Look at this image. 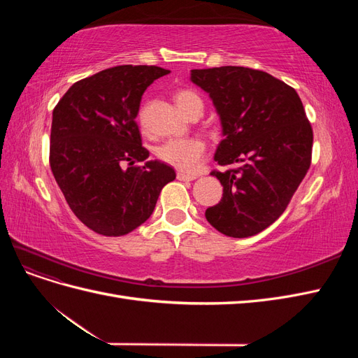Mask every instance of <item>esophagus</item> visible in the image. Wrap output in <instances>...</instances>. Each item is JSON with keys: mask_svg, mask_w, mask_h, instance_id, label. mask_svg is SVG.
Instances as JSON below:
<instances>
[{"mask_svg": "<svg viewBox=\"0 0 358 358\" xmlns=\"http://www.w3.org/2000/svg\"><path fill=\"white\" fill-rule=\"evenodd\" d=\"M176 178L179 179V180H194L197 178V175H191V173H183V171H178V175H176Z\"/></svg>", "mask_w": 358, "mask_h": 358, "instance_id": "34e87169", "label": "esophagus"}]
</instances>
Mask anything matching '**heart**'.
I'll return each instance as SVG.
<instances>
[{"label":"heart","mask_w":358,"mask_h":358,"mask_svg":"<svg viewBox=\"0 0 358 358\" xmlns=\"http://www.w3.org/2000/svg\"><path fill=\"white\" fill-rule=\"evenodd\" d=\"M176 103L179 109L188 115L196 106L203 107L200 95L192 90H180L176 92ZM206 152V143L201 138H170L157 148V157L166 164L182 171H194Z\"/></svg>","instance_id":"obj_1"}]
</instances>
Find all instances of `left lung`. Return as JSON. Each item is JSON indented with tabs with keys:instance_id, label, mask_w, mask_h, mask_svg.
<instances>
[{
	"instance_id": "1",
	"label": "left lung",
	"mask_w": 358,
	"mask_h": 358,
	"mask_svg": "<svg viewBox=\"0 0 358 358\" xmlns=\"http://www.w3.org/2000/svg\"><path fill=\"white\" fill-rule=\"evenodd\" d=\"M220 113L224 138L213 170L224 188L206 220L220 233L242 239L282 215L310 167L313 131L294 88L262 70L215 67L191 71Z\"/></svg>"
}]
</instances>
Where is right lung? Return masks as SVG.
Listing matches in <instances>:
<instances>
[{"label": "right lung", "instance_id": "obj_1", "mask_svg": "<svg viewBox=\"0 0 358 358\" xmlns=\"http://www.w3.org/2000/svg\"><path fill=\"white\" fill-rule=\"evenodd\" d=\"M170 73L155 66H117L70 86L53 109L49 164L73 213L103 236L131 233L152 215L176 173L146 161L136 116L142 95Z\"/></svg>", "mask_w": 358, "mask_h": 358}]
</instances>
